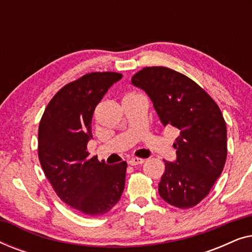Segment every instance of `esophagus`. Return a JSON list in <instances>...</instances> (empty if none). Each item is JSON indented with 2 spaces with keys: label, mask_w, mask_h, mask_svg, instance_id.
<instances>
[{
  "label": "esophagus",
  "mask_w": 252,
  "mask_h": 252,
  "mask_svg": "<svg viewBox=\"0 0 252 252\" xmlns=\"http://www.w3.org/2000/svg\"><path fill=\"white\" fill-rule=\"evenodd\" d=\"M143 163H144L143 158L133 157V158H130V159L128 160V164L132 165V166H135V165H140V164H143Z\"/></svg>",
  "instance_id": "34e87169"
}]
</instances>
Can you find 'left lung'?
<instances>
[{"label": "left lung", "instance_id": "8db88e82", "mask_svg": "<svg viewBox=\"0 0 252 252\" xmlns=\"http://www.w3.org/2000/svg\"><path fill=\"white\" fill-rule=\"evenodd\" d=\"M132 84L147 93L164 127L180 133L173 144L177 159L164 160L160 197L175 208L197 205L225 166L227 129L219 106L195 81L168 67H144Z\"/></svg>", "mask_w": 252, "mask_h": 252}]
</instances>
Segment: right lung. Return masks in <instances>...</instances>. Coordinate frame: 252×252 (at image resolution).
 Masks as SVG:
<instances>
[{
	"mask_svg": "<svg viewBox=\"0 0 252 252\" xmlns=\"http://www.w3.org/2000/svg\"><path fill=\"white\" fill-rule=\"evenodd\" d=\"M122 78L116 72H93L65 85L40 122L37 150L44 174L58 197L86 216L109 212L125 188L126 161L111 166L87 151L96 105Z\"/></svg>",
	"mask_w": 252,
	"mask_h": 252,
	"instance_id": "add662e5",
	"label": "right lung"
}]
</instances>
